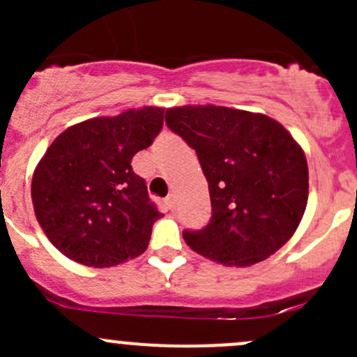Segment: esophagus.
I'll list each match as a JSON object with an SVG mask.
<instances>
[{
	"label": "esophagus",
	"instance_id": "1",
	"mask_svg": "<svg viewBox=\"0 0 357 357\" xmlns=\"http://www.w3.org/2000/svg\"><path fill=\"white\" fill-rule=\"evenodd\" d=\"M165 205H167V208H171V211L176 207V197H174V193H171V195L165 197Z\"/></svg>",
	"mask_w": 357,
	"mask_h": 357
}]
</instances>
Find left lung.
<instances>
[{"label": "left lung", "mask_w": 357, "mask_h": 357, "mask_svg": "<svg viewBox=\"0 0 357 357\" xmlns=\"http://www.w3.org/2000/svg\"><path fill=\"white\" fill-rule=\"evenodd\" d=\"M165 124L199 157L208 183L212 218L183 238L225 266L255 264L297 229L309 195L307 160L275 119L228 107H176Z\"/></svg>", "instance_id": "1"}]
</instances>
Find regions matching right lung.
<instances>
[{"label": "right lung", "instance_id": "1", "mask_svg": "<svg viewBox=\"0 0 357 357\" xmlns=\"http://www.w3.org/2000/svg\"><path fill=\"white\" fill-rule=\"evenodd\" d=\"M164 109L143 107L70 126L46 150L31 195L43 231L63 255L110 268L146 250L162 218L131 160L149 149Z\"/></svg>", "mask_w": 357, "mask_h": 357}]
</instances>
